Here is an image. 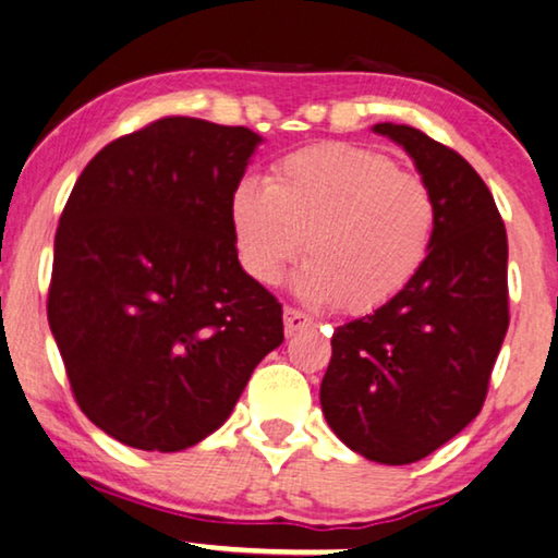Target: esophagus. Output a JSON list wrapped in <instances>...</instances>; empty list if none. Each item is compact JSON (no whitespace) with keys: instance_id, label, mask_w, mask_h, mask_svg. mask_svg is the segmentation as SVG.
I'll use <instances>...</instances> for the list:
<instances>
[{"instance_id":"34e87169","label":"esophagus","mask_w":558,"mask_h":558,"mask_svg":"<svg viewBox=\"0 0 558 558\" xmlns=\"http://www.w3.org/2000/svg\"><path fill=\"white\" fill-rule=\"evenodd\" d=\"M283 324H286V333H295V331L306 329V326L314 324V318H311L308 314H303L301 308L286 306V311H283Z\"/></svg>"}]
</instances>
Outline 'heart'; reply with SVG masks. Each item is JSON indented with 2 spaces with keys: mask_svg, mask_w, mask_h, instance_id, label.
I'll return each instance as SVG.
<instances>
[{
  "mask_svg": "<svg viewBox=\"0 0 558 558\" xmlns=\"http://www.w3.org/2000/svg\"><path fill=\"white\" fill-rule=\"evenodd\" d=\"M232 232L242 267L275 286L299 257V293L341 314L383 308L413 283L439 229L428 181L380 150L347 143L303 147L278 160L267 185L232 191Z\"/></svg>",
  "mask_w": 558,
  "mask_h": 558,
  "instance_id": "1",
  "label": "heart"
}]
</instances>
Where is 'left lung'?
<instances>
[{
    "mask_svg": "<svg viewBox=\"0 0 558 558\" xmlns=\"http://www.w3.org/2000/svg\"><path fill=\"white\" fill-rule=\"evenodd\" d=\"M415 160L439 229L413 283L339 326L322 380L333 434L380 464H413L477 418L510 324L508 234L477 170L408 124H375Z\"/></svg>",
    "mask_w": 558,
    "mask_h": 558,
    "instance_id": "obj_1",
    "label": "left lung"
}]
</instances>
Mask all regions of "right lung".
<instances>
[{
	"mask_svg": "<svg viewBox=\"0 0 558 558\" xmlns=\"http://www.w3.org/2000/svg\"><path fill=\"white\" fill-rule=\"evenodd\" d=\"M257 143L160 117L101 147L63 206L48 324L81 411L132 449L206 439L283 341V306L242 270L229 211Z\"/></svg>",
	"mask_w": 558,
	"mask_h": 558,
	"instance_id": "obj_1",
	"label": "right lung"
}]
</instances>
